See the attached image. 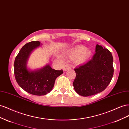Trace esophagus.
Segmentation results:
<instances>
[{"label": "esophagus", "instance_id": "obj_1", "mask_svg": "<svg viewBox=\"0 0 129 129\" xmlns=\"http://www.w3.org/2000/svg\"><path fill=\"white\" fill-rule=\"evenodd\" d=\"M70 69V65L69 64H67L64 66V67L63 68V70L65 71L68 70H69Z\"/></svg>", "mask_w": 129, "mask_h": 129}]
</instances>
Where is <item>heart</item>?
<instances>
[{
  "mask_svg": "<svg viewBox=\"0 0 129 129\" xmlns=\"http://www.w3.org/2000/svg\"><path fill=\"white\" fill-rule=\"evenodd\" d=\"M91 55L92 52L90 50L86 49V47L80 45L77 46L70 54V56L72 58H77L79 62H82L89 59Z\"/></svg>",
  "mask_w": 129,
  "mask_h": 129,
  "instance_id": "heart-1",
  "label": "heart"
}]
</instances>
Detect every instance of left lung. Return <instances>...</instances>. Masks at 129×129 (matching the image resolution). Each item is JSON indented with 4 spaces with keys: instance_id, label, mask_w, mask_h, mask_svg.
Masks as SVG:
<instances>
[{
    "instance_id": "obj_1",
    "label": "left lung",
    "mask_w": 129,
    "mask_h": 129,
    "mask_svg": "<svg viewBox=\"0 0 129 129\" xmlns=\"http://www.w3.org/2000/svg\"><path fill=\"white\" fill-rule=\"evenodd\" d=\"M92 59L75 69L76 78L73 85L76 92L83 97L104 91L113 75V57L111 52L98 44Z\"/></svg>"
}]
</instances>
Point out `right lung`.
Wrapping results in <instances>:
<instances>
[{
	"mask_svg": "<svg viewBox=\"0 0 129 129\" xmlns=\"http://www.w3.org/2000/svg\"><path fill=\"white\" fill-rule=\"evenodd\" d=\"M41 44L39 41L29 42L24 45L16 57L14 73L18 85L27 92L43 95L52 90L54 82L63 71L56 70L49 64L43 68L31 70L27 68V61L32 52Z\"/></svg>",
	"mask_w": 129,
	"mask_h": 129,
	"instance_id": "right-lung-1",
	"label": "right lung"
}]
</instances>
